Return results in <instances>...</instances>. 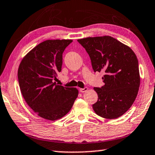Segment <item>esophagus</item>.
<instances>
[{
  "label": "esophagus",
  "instance_id": "34e87169",
  "mask_svg": "<svg viewBox=\"0 0 155 155\" xmlns=\"http://www.w3.org/2000/svg\"><path fill=\"white\" fill-rule=\"evenodd\" d=\"M87 90H88V88H87V87H85L84 88H79V91L81 92V93H83V92H86Z\"/></svg>",
  "mask_w": 155,
  "mask_h": 155
}]
</instances>
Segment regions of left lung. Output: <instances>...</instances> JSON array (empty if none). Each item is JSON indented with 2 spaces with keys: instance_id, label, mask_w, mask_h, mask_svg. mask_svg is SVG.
<instances>
[{
  "instance_id": "1",
  "label": "left lung",
  "mask_w": 155,
  "mask_h": 155,
  "mask_svg": "<svg viewBox=\"0 0 155 155\" xmlns=\"http://www.w3.org/2000/svg\"><path fill=\"white\" fill-rule=\"evenodd\" d=\"M88 54L94 72L103 71L104 85L94 87L98 100L92 105L97 115L115 119L127 111L138 94L140 74L137 55L128 46L110 36L77 40Z\"/></svg>"
}]
</instances>
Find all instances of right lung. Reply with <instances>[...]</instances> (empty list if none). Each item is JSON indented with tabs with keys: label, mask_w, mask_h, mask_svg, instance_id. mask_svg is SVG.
<instances>
[{
	"label": "right lung",
	"mask_w": 155,
	"mask_h": 155,
	"mask_svg": "<svg viewBox=\"0 0 155 155\" xmlns=\"http://www.w3.org/2000/svg\"><path fill=\"white\" fill-rule=\"evenodd\" d=\"M71 41H44L23 58L18 67V84L25 101L39 116L48 120L64 116L78 97L77 88L54 82L61 71L64 48Z\"/></svg>",
	"instance_id": "obj_1"
}]
</instances>
